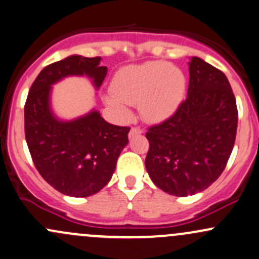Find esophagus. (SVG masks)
I'll list each match as a JSON object with an SVG mask.
<instances>
[{
    "label": "esophagus",
    "instance_id": "1",
    "mask_svg": "<svg viewBox=\"0 0 259 259\" xmlns=\"http://www.w3.org/2000/svg\"><path fill=\"white\" fill-rule=\"evenodd\" d=\"M143 133V130L139 128V127H132L130 131V137H133V136H137V135H142Z\"/></svg>",
    "mask_w": 259,
    "mask_h": 259
}]
</instances>
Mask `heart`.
I'll use <instances>...</instances> for the list:
<instances>
[{"label":"heart","mask_w":259,"mask_h":259,"mask_svg":"<svg viewBox=\"0 0 259 259\" xmlns=\"http://www.w3.org/2000/svg\"><path fill=\"white\" fill-rule=\"evenodd\" d=\"M114 95L105 98L106 104L121 117L128 118L127 105H138L145 121L158 123L177 111L185 97V75L166 62H148L120 69L111 84Z\"/></svg>","instance_id":"obj_1"}]
</instances>
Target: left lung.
<instances>
[{"instance_id":"obj_1","label":"left lung","mask_w":259,"mask_h":259,"mask_svg":"<svg viewBox=\"0 0 259 259\" xmlns=\"http://www.w3.org/2000/svg\"><path fill=\"white\" fill-rule=\"evenodd\" d=\"M236 99L220 69L192 57L187 98L145 133V168L156 187L177 197L208 188L222 175L237 131Z\"/></svg>"}]
</instances>
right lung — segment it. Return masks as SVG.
<instances>
[{
  "label": "right lung",
  "mask_w": 259,
  "mask_h": 259,
  "mask_svg": "<svg viewBox=\"0 0 259 259\" xmlns=\"http://www.w3.org/2000/svg\"><path fill=\"white\" fill-rule=\"evenodd\" d=\"M100 61L74 55L46 66L25 101V141L34 165L49 185L66 196L89 197L105 187L128 143L130 127L109 123L98 111L71 122L57 121L51 114V84L66 75L87 74L99 88L107 72Z\"/></svg>",
  "instance_id": "1"
}]
</instances>
